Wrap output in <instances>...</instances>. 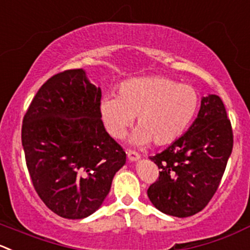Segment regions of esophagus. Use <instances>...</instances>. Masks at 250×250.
Returning a JSON list of instances; mask_svg holds the SVG:
<instances>
[{
    "instance_id": "esophagus-1",
    "label": "esophagus",
    "mask_w": 250,
    "mask_h": 250,
    "mask_svg": "<svg viewBox=\"0 0 250 250\" xmlns=\"http://www.w3.org/2000/svg\"><path fill=\"white\" fill-rule=\"evenodd\" d=\"M127 156L130 161H138L140 159V155L138 152L133 151V150H128L127 151Z\"/></svg>"
}]
</instances>
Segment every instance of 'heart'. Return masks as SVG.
I'll use <instances>...</instances> for the list:
<instances>
[{
	"label": "heart",
	"mask_w": 250,
	"mask_h": 250,
	"mask_svg": "<svg viewBox=\"0 0 250 250\" xmlns=\"http://www.w3.org/2000/svg\"><path fill=\"white\" fill-rule=\"evenodd\" d=\"M199 94L189 84L167 77H146L123 83L116 96H105L100 116L105 129L115 139L125 137L137 117L132 143L139 146L154 142L172 144L184 134L199 108Z\"/></svg>",
	"instance_id": "obj_1"
}]
</instances>
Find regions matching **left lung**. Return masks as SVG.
<instances>
[{"instance_id":"1","label":"left lung","mask_w":250,"mask_h":250,"mask_svg":"<svg viewBox=\"0 0 250 250\" xmlns=\"http://www.w3.org/2000/svg\"><path fill=\"white\" fill-rule=\"evenodd\" d=\"M233 147V133L224 103L217 95L202 99L189 129L168 147L150 156L160 168L147 189L157 210L176 217L202 211L220 186Z\"/></svg>"}]
</instances>
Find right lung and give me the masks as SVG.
<instances>
[{"mask_svg": "<svg viewBox=\"0 0 250 250\" xmlns=\"http://www.w3.org/2000/svg\"><path fill=\"white\" fill-rule=\"evenodd\" d=\"M101 89L83 69L51 77L34 96L21 125L31 182L46 207L64 219L95 212L125 164L122 146L106 132Z\"/></svg>", "mask_w": 250, "mask_h": 250, "instance_id": "add662e5", "label": "right lung"}]
</instances>
